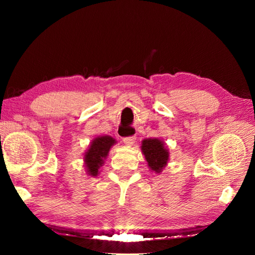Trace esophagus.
I'll return each mask as SVG.
<instances>
[{"instance_id": "34e87169", "label": "esophagus", "mask_w": 255, "mask_h": 255, "mask_svg": "<svg viewBox=\"0 0 255 255\" xmlns=\"http://www.w3.org/2000/svg\"><path fill=\"white\" fill-rule=\"evenodd\" d=\"M135 140H136V137H135V136H130V137H125L124 139H123L124 144L126 145V146H132V145H133V143H135Z\"/></svg>"}]
</instances>
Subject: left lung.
<instances>
[{"instance_id": "left-lung-1", "label": "left lung", "mask_w": 255, "mask_h": 255, "mask_svg": "<svg viewBox=\"0 0 255 255\" xmlns=\"http://www.w3.org/2000/svg\"><path fill=\"white\" fill-rule=\"evenodd\" d=\"M140 149L150 171L158 174L161 173L163 169H165L167 162H169L170 152L162 139H159V138H145L141 141Z\"/></svg>"}]
</instances>
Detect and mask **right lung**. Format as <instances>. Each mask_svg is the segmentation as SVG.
Returning a JSON list of instances; mask_svg holds the SVG:
<instances>
[{"label": "right lung", "instance_id": "1", "mask_svg": "<svg viewBox=\"0 0 255 255\" xmlns=\"http://www.w3.org/2000/svg\"><path fill=\"white\" fill-rule=\"evenodd\" d=\"M117 141L111 136H98L93 138L89 145V148L84 153V167L86 173L91 176H97L100 173V167L105 164L106 158L108 157L110 148Z\"/></svg>", "mask_w": 255, "mask_h": 255}]
</instances>
